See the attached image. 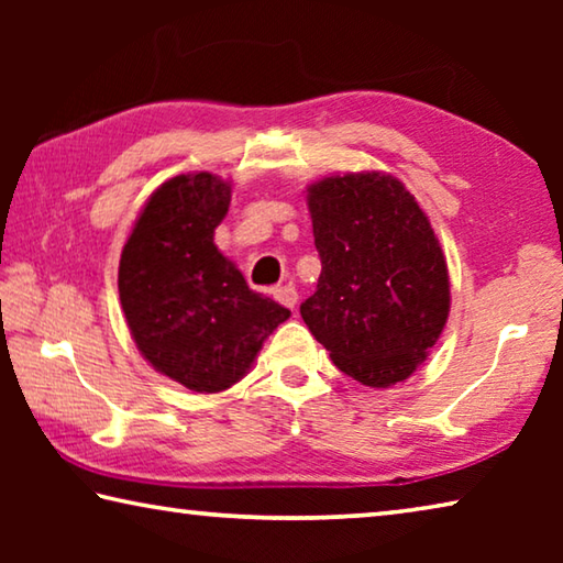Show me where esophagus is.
Returning <instances> with one entry per match:
<instances>
[{
    "instance_id": "obj_1",
    "label": "esophagus",
    "mask_w": 563,
    "mask_h": 563,
    "mask_svg": "<svg viewBox=\"0 0 563 563\" xmlns=\"http://www.w3.org/2000/svg\"><path fill=\"white\" fill-rule=\"evenodd\" d=\"M275 300H278L280 305H285V308H295L298 305V290H295V285H278V288L273 290Z\"/></svg>"
}]
</instances>
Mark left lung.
Here are the masks:
<instances>
[{
  "instance_id": "obj_1",
  "label": "left lung",
  "mask_w": 563,
  "mask_h": 563,
  "mask_svg": "<svg viewBox=\"0 0 563 563\" xmlns=\"http://www.w3.org/2000/svg\"><path fill=\"white\" fill-rule=\"evenodd\" d=\"M320 253L318 290L300 305L335 367L367 387L407 379L450 316V273L422 208L379 170L308 188Z\"/></svg>"
}]
</instances>
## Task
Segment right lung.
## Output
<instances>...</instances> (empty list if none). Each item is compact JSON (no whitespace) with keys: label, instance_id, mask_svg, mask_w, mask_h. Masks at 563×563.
<instances>
[{"label":"right lung","instance_id":"obj_1","mask_svg":"<svg viewBox=\"0 0 563 563\" xmlns=\"http://www.w3.org/2000/svg\"><path fill=\"white\" fill-rule=\"evenodd\" d=\"M231 184L208 170L161 184L123 245L119 298L131 338L156 373L194 393L241 379L290 310L247 288L213 231Z\"/></svg>","mask_w":563,"mask_h":563}]
</instances>
